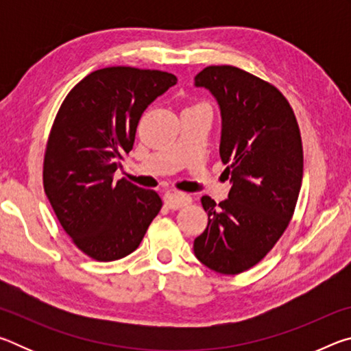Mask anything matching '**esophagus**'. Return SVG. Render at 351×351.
Masks as SVG:
<instances>
[{"instance_id": "1", "label": "esophagus", "mask_w": 351, "mask_h": 351, "mask_svg": "<svg viewBox=\"0 0 351 351\" xmlns=\"http://www.w3.org/2000/svg\"><path fill=\"white\" fill-rule=\"evenodd\" d=\"M164 203L169 209L176 210L192 203V198H190L189 195L181 193V192H167L164 195Z\"/></svg>"}]
</instances>
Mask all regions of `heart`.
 <instances>
[{"label":"heart","mask_w":351,"mask_h":351,"mask_svg":"<svg viewBox=\"0 0 351 351\" xmlns=\"http://www.w3.org/2000/svg\"><path fill=\"white\" fill-rule=\"evenodd\" d=\"M199 106H207V104H203V102H201V104H195V105H190V106H187V108H186V110H190V108H199Z\"/></svg>","instance_id":"obj_1"}]
</instances>
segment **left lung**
Wrapping results in <instances>:
<instances>
[{"instance_id": "left-lung-1", "label": "left lung", "mask_w": 351, "mask_h": 351, "mask_svg": "<svg viewBox=\"0 0 351 351\" xmlns=\"http://www.w3.org/2000/svg\"><path fill=\"white\" fill-rule=\"evenodd\" d=\"M195 85L217 97L223 117L219 156L230 175L228 199L201 198L209 223L193 251L212 271L235 276L266 257L287 230L304 176L299 123L287 97L247 71L213 64Z\"/></svg>"}]
</instances>
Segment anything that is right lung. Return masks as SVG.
I'll return each mask as SVG.
<instances>
[{"label": "right lung", "instance_id": "obj_1", "mask_svg": "<svg viewBox=\"0 0 351 351\" xmlns=\"http://www.w3.org/2000/svg\"><path fill=\"white\" fill-rule=\"evenodd\" d=\"M176 82L158 69H97L58 108L45 152V193L71 241L93 260L136 251L161 210L154 190L112 176L132 152L142 112Z\"/></svg>", "mask_w": 351, "mask_h": 351}]
</instances>
